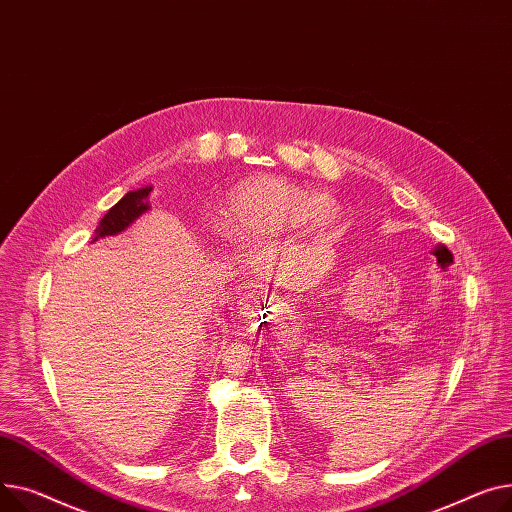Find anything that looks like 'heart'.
I'll list each match as a JSON object with an SVG mask.
<instances>
[{
  "label": "heart",
  "mask_w": 512,
  "mask_h": 512,
  "mask_svg": "<svg viewBox=\"0 0 512 512\" xmlns=\"http://www.w3.org/2000/svg\"><path fill=\"white\" fill-rule=\"evenodd\" d=\"M339 215L335 200L279 179H260L231 194L225 208L227 231L237 239L279 235L308 223L324 229Z\"/></svg>",
  "instance_id": "obj_1"
}]
</instances>
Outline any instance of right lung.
<instances>
[{
    "label": "right lung",
    "instance_id": "add662e5",
    "mask_svg": "<svg viewBox=\"0 0 512 512\" xmlns=\"http://www.w3.org/2000/svg\"><path fill=\"white\" fill-rule=\"evenodd\" d=\"M150 190H153V188H142V190H136V192H128L115 206H111L109 213L101 219L99 227L95 229V233H97L95 239L124 231L132 221H136L142 213H146V210L150 208L148 200H146Z\"/></svg>",
    "mask_w": 512,
    "mask_h": 512
}]
</instances>
